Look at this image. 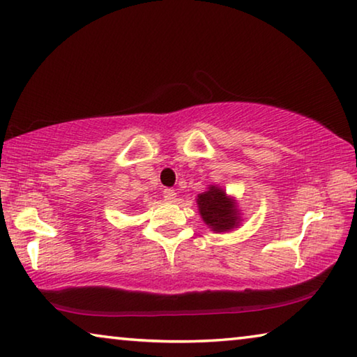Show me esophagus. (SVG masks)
Here are the masks:
<instances>
[{
  "label": "esophagus",
  "instance_id": "esophagus-1",
  "mask_svg": "<svg viewBox=\"0 0 357 357\" xmlns=\"http://www.w3.org/2000/svg\"><path fill=\"white\" fill-rule=\"evenodd\" d=\"M164 198L167 202H174V200H176V192H174L173 189H165L164 190Z\"/></svg>",
  "mask_w": 357,
  "mask_h": 357
}]
</instances>
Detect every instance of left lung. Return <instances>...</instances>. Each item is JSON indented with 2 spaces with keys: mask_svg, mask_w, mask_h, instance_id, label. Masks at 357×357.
<instances>
[{
  "mask_svg": "<svg viewBox=\"0 0 357 357\" xmlns=\"http://www.w3.org/2000/svg\"><path fill=\"white\" fill-rule=\"evenodd\" d=\"M197 206L203 222L214 233L231 231L243 222L238 200L220 185L211 184L206 190L198 193Z\"/></svg>",
  "mask_w": 357,
  "mask_h": 357,
  "instance_id": "obj_1",
  "label": "left lung"
}]
</instances>
